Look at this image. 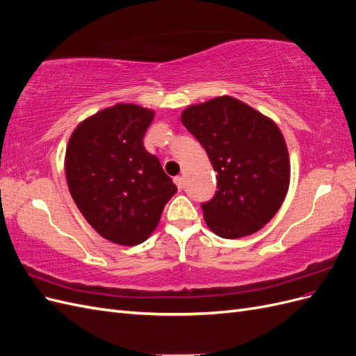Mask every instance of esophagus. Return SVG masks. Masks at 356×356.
Returning <instances> with one entry per match:
<instances>
[{
    "instance_id": "esophagus-1",
    "label": "esophagus",
    "mask_w": 356,
    "mask_h": 356,
    "mask_svg": "<svg viewBox=\"0 0 356 356\" xmlns=\"http://www.w3.org/2000/svg\"><path fill=\"white\" fill-rule=\"evenodd\" d=\"M174 182H175V186L178 187V190H182V187H184V178H182V177H175Z\"/></svg>"
}]
</instances>
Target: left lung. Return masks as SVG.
<instances>
[{
	"instance_id": "8db88e82",
	"label": "left lung",
	"mask_w": 356,
	"mask_h": 356,
	"mask_svg": "<svg viewBox=\"0 0 356 356\" xmlns=\"http://www.w3.org/2000/svg\"><path fill=\"white\" fill-rule=\"evenodd\" d=\"M181 122L217 170L218 190L202 204L208 227L224 239L261 230L289 188V154L281 129L270 117L227 95L187 106Z\"/></svg>"
}]
</instances>
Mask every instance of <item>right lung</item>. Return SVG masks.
Segmentation results:
<instances>
[{
  "instance_id": "add662e5",
  "label": "right lung",
  "mask_w": 356,
  "mask_h": 356,
  "mask_svg": "<svg viewBox=\"0 0 356 356\" xmlns=\"http://www.w3.org/2000/svg\"><path fill=\"white\" fill-rule=\"evenodd\" d=\"M154 111L115 104L84 118L70 136L65 175L71 196L104 239L123 246L145 242L177 187L144 148Z\"/></svg>"
}]
</instances>
